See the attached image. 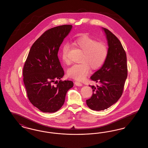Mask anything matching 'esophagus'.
I'll use <instances>...</instances> for the list:
<instances>
[{"mask_svg":"<svg viewBox=\"0 0 148 148\" xmlns=\"http://www.w3.org/2000/svg\"><path fill=\"white\" fill-rule=\"evenodd\" d=\"M75 84L77 86H83V84H82L81 83L78 82H75Z\"/></svg>","mask_w":148,"mask_h":148,"instance_id":"34e87169","label":"esophagus"}]
</instances>
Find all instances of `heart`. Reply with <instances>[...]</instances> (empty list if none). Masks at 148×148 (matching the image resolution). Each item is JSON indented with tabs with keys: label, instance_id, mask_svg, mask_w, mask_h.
<instances>
[{
	"label": "heart",
	"instance_id": "heart-1",
	"mask_svg": "<svg viewBox=\"0 0 148 148\" xmlns=\"http://www.w3.org/2000/svg\"><path fill=\"white\" fill-rule=\"evenodd\" d=\"M73 43L83 52V55L81 59L82 63L73 65L68 69L67 73L70 77L82 80L89 73L90 67L92 70H96L104 63L108 56V48L104 43L97 42L96 40L87 35L77 38ZM68 54V46L64 45L61 58L66 64H70Z\"/></svg>",
	"mask_w": 148,
	"mask_h": 148
}]
</instances>
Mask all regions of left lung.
<instances>
[{"mask_svg":"<svg viewBox=\"0 0 148 148\" xmlns=\"http://www.w3.org/2000/svg\"><path fill=\"white\" fill-rule=\"evenodd\" d=\"M108 42V56L101 68L90 79L100 85H92L93 94L86 100L93 110H104L116 103L121 97L127 75V55L117 37L102 28Z\"/></svg>","mask_w":148,"mask_h":148,"instance_id":"8db88e82","label":"left lung"}]
</instances>
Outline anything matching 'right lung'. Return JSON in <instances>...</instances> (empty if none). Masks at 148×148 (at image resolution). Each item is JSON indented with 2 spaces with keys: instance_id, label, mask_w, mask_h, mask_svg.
<instances>
[{
  "instance_id": "right-lung-1",
  "label": "right lung",
  "mask_w": 148,
  "mask_h": 148,
  "mask_svg": "<svg viewBox=\"0 0 148 148\" xmlns=\"http://www.w3.org/2000/svg\"><path fill=\"white\" fill-rule=\"evenodd\" d=\"M72 27L63 25L44 32L32 46L24 64L23 82L29 100L42 112L59 110L68 90L73 86L72 81L60 80L64 72L58 56L59 47ZM58 79L60 80L54 86L52 83Z\"/></svg>"
}]
</instances>
